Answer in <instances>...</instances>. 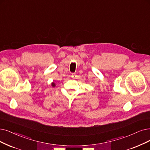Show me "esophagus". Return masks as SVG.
<instances>
[{
  "label": "esophagus",
  "instance_id": "1",
  "mask_svg": "<svg viewBox=\"0 0 150 150\" xmlns=\"http://www.w3.org/2000/svg\"><path fill=\"white\" fill-rule=\"evenodd\" d=\"M76 73H73V74H72L71 75V77H72V78H75V77H76Z\"/></svg>",
  "mask_w": 150,
  "mask_h": 150
}]
</instances>
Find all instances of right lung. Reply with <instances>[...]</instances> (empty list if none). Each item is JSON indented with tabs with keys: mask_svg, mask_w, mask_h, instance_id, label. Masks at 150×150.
<instances>
[{
	"mask_svg": "<svg viewBox=\"0 0 150 150\" xmlns=\"http://www.w3.org/2000/svg\"><path fill=\"white\" fill-rule=\"evenodd\" d=\"M52 87H55V83L54 82H52Z\"/></svg>",
	"mask_w": 150,
	"mask_h": 150,
	"instance_id": "obj_1",
	"label": "right lung"
}]
</instances>
